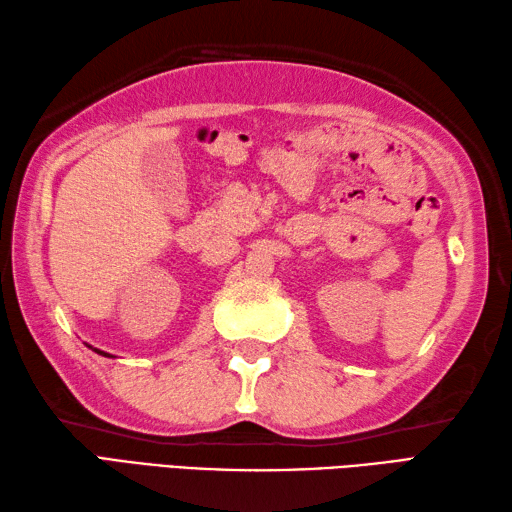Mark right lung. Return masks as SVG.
I'll return each instance as SVG.
<instances>
[{"mask_svg":"<svg viewBox=\"0 0 512 512\" xmlns=\"http://www.w3.org/2000/svg\"><path fill=\"white\" fill-rule=\"evenodd\" d=\"M85 345H88V343H85ZM90 347V350L92 352H96V354H101V356H107V358H110V354H107V352H101V350H96V347H92V345H88Z\"/></svg>","mask_w":512,"mask_h":512,"instance_id":"1","label":"right lung"}]
</instances>
